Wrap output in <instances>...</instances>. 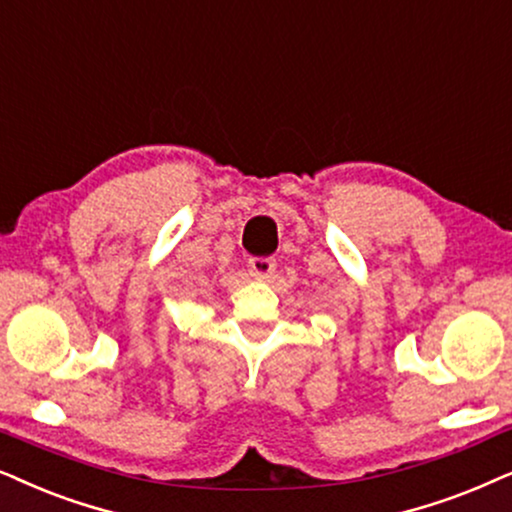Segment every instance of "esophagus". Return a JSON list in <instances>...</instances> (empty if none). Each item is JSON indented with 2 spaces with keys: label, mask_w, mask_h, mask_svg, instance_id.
<instances>
[{
  "label": "esophagus",
  "mask_w": 512,
  "mask_h": 512,
  "mask_svg": "<svg viewBox=\"0 0 512 512\" xmlns=\"http://www.w3.org/2000/svg\"><path fill=\"white\" fill-rule=\"evenodd\" d=\"M275 265V258H251L249 272L256 280H268L272 272H275Z\"/></svg>",
  "instance_id": "34e87169"
}]
</instances>
